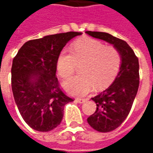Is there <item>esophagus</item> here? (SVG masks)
Masks as SVG:
<instances>
[{
  "label": "esophagus",
  "instance_id": "obj_1",
  "mask_svg": "<svg viewBox=\"0 0 153 153\" xmlns=\"http://www.w3.org/2000/svg\"><path fill=\"white\" fill-rule=\"evenodd\" d=\"M88 100V98H77L76 101L79 103H84L86 102Z\"/></svg>",
  "mask_w": 153,
  "mask_h": 153
}]
</instances>
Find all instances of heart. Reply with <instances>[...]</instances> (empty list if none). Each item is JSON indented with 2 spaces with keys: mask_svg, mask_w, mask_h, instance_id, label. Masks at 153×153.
<instances>
[{
  "mask_svg": "<svg viewBox=\"0 0 153 153\" xmlns=\"http://www.w3.org/2000/svg\"><path fill=\"white\" fill-rule=\"evenodd\" d=\"M83 63V75L72 78L63 83L67 93L74 96H85L95 88L102 89L112 83L121 64L119 51L107 47L100 41L83 38L73 44L72 51L63 49L57 58L56 68L61 78H70L77 64Z\"/></svg>",
  "mask_w": 153,
  "mask_h": 153,
  "instance_id": "obj_1",
  "label": "heart"
}]
</instances>
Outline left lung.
<instances>
[{
    "mask_svg": "<svg viewBox=\"0 0 153 153\" xmlns=\"http://www.w3.org/2000/svg\"><path fill=\"white\" fill-rule=\"evenodd\" d=\"M86 33L113 45L121 57L120 71L114 82L92 98L97 110L87 120L95 130L106 133L118 128L131 110L139 86L138 59L125 41L102 32L87 31Z\"/></svg>",
    "mask_w": 153,
    "mask_h": 153,
    "instance_id": "obj_1",
    "label": "left lung"
}]
</instances>
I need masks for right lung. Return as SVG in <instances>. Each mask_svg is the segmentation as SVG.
Returning a JSON list of instances; mask_svg holds the SVG:
<instances>
[{"instance_id": "right-lung-1", "label": "right lung", "mask_w": 153, "mask_h": 153, "mask_svg": "<svg viewBox=\"0 0 153 153\" xmlns=\"http://www.w3.org/2000/svg\"><path fill=\"white\" fill-rule=\"evenodd\" d=\"M79 32L48 35L25 42L13 60L11 86L19 111L32 128L48 132L62 120L64 106L73 102L60 89L57 58Z\"/></svg>"}]
</instances>
